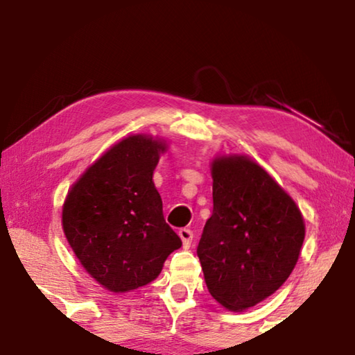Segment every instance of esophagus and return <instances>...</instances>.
I'll return each mask as SVG.
<instances>
[{
    "label": "esophagus",
    "mask_w": 355,
    "mask_h": 355,
    "mask_svg": "<svg viewBox=\"0 0 355 355\" xmlns=\"http://www.w3.org/2000/svg\"><path fill=\"white\" fill-rule=\"evenodd\" d=\"M178 235H180V238H182V241H183V248L184 249L191 248L192 238H194V233H192V230H189V228H180Z\"/></svg>",
    "instance_id": "1"
}]
</instances>
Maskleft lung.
<instances>
[{"label":"left lung","mask_w":355,"mask_h":355,"mask_svg":"<svg viewBox=\"0 0 355 355\" xmlns=\"http://www.w3.org/2000/svg\"><path fill=\"white\" fill-rule=\"evenodd\" d=\"M213 214L197 245L211 296L245 310L290 277L305 227L296 203L260 166L244 156L213 163Z\"/></svg>","instance_id":"obj_1"}]
</instances>
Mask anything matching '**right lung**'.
<instances>
[{"instance_id":"1","label":"right lung","mask_w":355,"mask_h":355,"mask_svg":"<svg viewBox=\"0 0 355 355\" xmlns=\"http://www.w3.org/2000/svg\"><path fill=\"white\" fill-rule=\"evenodd\" d=\"M164 144L130 136L84 172L70 189L62 225L84 269L114 293L158 277L182 239L167 224L153 171Z\"/></svg>"}]
</instances>
